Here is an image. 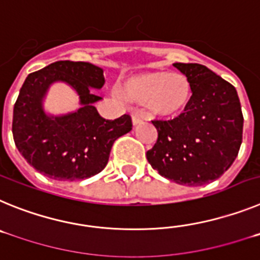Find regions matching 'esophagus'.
<instances>
[{
  "label": "esophagus",
  "mask_w": 260,
  "mask_h": 260,
  "mask_svg": "<svg viewBox=\"0 0 260 260\" xmlns=\"http://www.w3.org/2000/svg\"><path fill=\"white\" fill-rule=\"evenodd\" d=\"M143 114L139 113V112H133L132 113V121H133V125H139V123L143 122Z\"/></svg>",
  "instance_id": "1"
}]
</instances>
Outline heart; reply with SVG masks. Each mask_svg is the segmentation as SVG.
I'll return each mask as SVG.
<instances>
[{"label": "heart", "instance_id": "b5f03b06", "mask_svg": "<svg viewBox=\"0 0 260 260\" xmlns=\"http://www.w3.org/2000/svg\"><path fill=\"white\" fill-rule=\"evenodd\" d=\"M118 93L128 102L144 104L153 116L176 117L190 105L194 87L182 73L146 71L123 79L118 84Z\"/></svg>", "mask_w": 260, "mask_h": 260}]
</instances>
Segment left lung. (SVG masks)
<instances>
[{"instance_id": "obj_1", "label": "left lung", "mask_w": 260, "mask_h": 260, "mask_svg": "<svg viewBox=\"0 0 260 260\" xmlns=\"http://www.w3.org/2000/svg\"><path fill=\"white\" fill-rule=\"evenodd\" d=\"M192 82L187 109L173 119L152 121L157 141L146 156L158 174L176 183L202 186L233 164L242 143L243 116L237 91L199 63H173Z\"/></svg>"}]
</instances>
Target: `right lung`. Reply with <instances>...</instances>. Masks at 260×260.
I'll list each match as a JSON object with an SVG mask.
<instances>
[{"label": "right lung", "instance_id": "right-lung-1", "mask_svg": "<svg viewBox=\"0 0 260 260\" xmlns=\"http://www.w3.org/2000/svg\"><path fill=\"white\" fill-rule=\"evenodd\" d=\"M102 68L89 62L57 61L31 73L19 91L13 114V137L20 155L41 174L56 181H78L100 173L117 138L132 130V117L105 119L93 107L104 86ZM76 89L81 108L62 116L45 113L42 100L50 84Z\"/></svg>", "mask_w": 260, "mask_h": 260}]
</instances>
